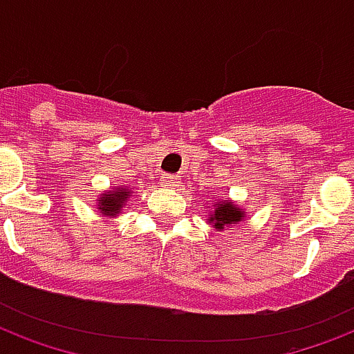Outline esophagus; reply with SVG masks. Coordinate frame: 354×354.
Returning <instances> with one entry per match:
<instances>
[{
  "label": "esophagus",
  "mask_w": 354,
  "mask_h": 354,
  "mask_svg": "<svg viewBox=\"0 0 354 354\" xmlns=\"http://www.w3.org/2000/svg\"><path fill=\"white\" fill-rule=\"evenodd\" d=\"M161 185L163 187H178L180 185V176H171V174H165V176L161 178Z\"/></svg>",
  "instance_id": "1"
}]
</instances>
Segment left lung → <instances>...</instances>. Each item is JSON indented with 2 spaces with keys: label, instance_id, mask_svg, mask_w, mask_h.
Listing matches in <instances>:
<instances>
[{
  "label": "left lung",
  "instance_id": "1",
  "mask_svg": "<svg viewBox=\"0 0 354 354\" xmlns=\"http://www.w3.org/2000/svg\"><path fill=\"white\" fill-rule=\"evenodd\" d=\"M245 217V212H241V207H237L232 201H219L215 204V209L209 215V223L213 228L217 230H225L226 226L237 225L239 221Z\"/></svg>",
  "mask_w": 354,
  "mask_h": 354
}]
</instances>
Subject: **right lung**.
I'll list each match as a JSON object with an SVG mask.
<instances>
[{
  "label": "right lung",
  "instance_id": "1",
  "mask_svg": "<svg viewBox=\"0 0 354 354\" xmlns=\"http://www.w3.org/2000/svg\"><path fill=\"white\" fill-rule=\"evenodd\" d=\"M131 196V187H117L111 193H104L98 201V209L102 215L107 217H117L122 212L124 204Z\"/></svg>",
  "mask_w": 354,
  "mask_h": 354
}]
</instances>
